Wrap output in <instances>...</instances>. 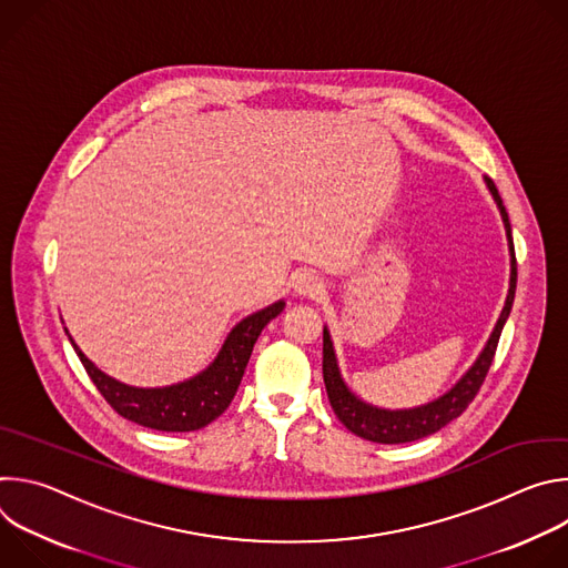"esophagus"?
<instances>
[{
	"label": "esophagus",
	"instance_id": "esophagus-1",
	"mask_svg": "<svg viewBox=\"0 0 568 568\" xmlns=\"http://www.w3.org/2000/svg\"><path fill=\"white\" fill-rule=\"evenodd\" d=\"M294 292H296L298 296H310V298H314V296L323 294V281H321L316 274H312V272H303V274H298L296 281H294Z\"/></svg>",
	"mask_w": 568,
	"mask_h": 568
}]
</instances>
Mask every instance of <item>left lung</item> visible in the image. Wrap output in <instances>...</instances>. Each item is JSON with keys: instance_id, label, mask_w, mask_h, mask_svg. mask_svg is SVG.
Returning <instances> with one entry per match:
<instances>
[{"instance_id": "8db88e82", "label": "left lung", "mask_w": 568, "mask_h": 568, "mask_svg": "<svg viewBox=\"0 0 568 568\" xmlns=\"http://www.w3.org/2000/svg\"><path fill=\"white\" fill-rule=\"evenodd\" d=\"M485 184H488V189L501 211L506 235H508L510 290H508L506 305L501 310V316L497 321V326H495L488 344H485V348L478 355V359L474 362V366L456 382V386H452L438 399L423 404V407H416V409H399V412L377 409V407H373V404H366L364 399H359L346 386V382L339 373V366H337L331 333H328V328H323V382H326L331 407L337 414V418L346 425V429H351L355 436H359L364 440H373V443H382V445H399V443H412V440H420L425 436L436 434L438 429H443L445 425L456 420L469 407L480 384L485 382V375H488V371L493 366L501 331L506 326V318H508V314L513 310V301H515L517 258H515V245H513V229H510V220H508L506 206L501 202V195L490 178H485Z\"/></svg>"}]
</instances>
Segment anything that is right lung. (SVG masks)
Returning a JSON list of instances; mask_svg holds the SVG:
<instances>
[{
  "instance_id": "obj_1",
  "label": "right lung",
  "mask_w": 568,
  "mask_h": 568,
  "mask_svg": "<svg viewBox=\"0 0 568 568\" xmlns=\"http://www.w3.org/2000/svg\"><path fill=\"white\" fill-rule=\"evenodd\" d=\"M283 307L285 301H276L270 307L242 318L229 333L217 357L206 371L164 388L128 386L97 368L71 337L69 342L101 395L119 416L156 432H195L226 412L242 375H245L258 335L272 318L283 312Z\"/></svg>"
}]
</instances>
